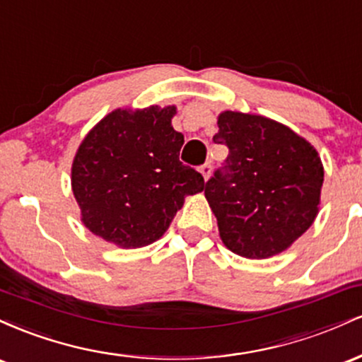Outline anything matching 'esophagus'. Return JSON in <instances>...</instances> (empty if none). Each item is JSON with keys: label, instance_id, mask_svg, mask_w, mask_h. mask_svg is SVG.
Instances as JSON below:
<instances>
[{"label": "esophagus", "instance_id": "1", "mask_svg": "<svg viewBox=\"0 0 362 362\" xmlns=\"http://www.w3.org/2000/svg\"><path fill=\"white\" fill-rule=\"evenodd\" d=\"M201 173H202V177H204V180H207V178H209V175H211V163H206L204 165H201Z\"/></svg>", "mask_w": 362, "mask_h": 362}]
</instances>
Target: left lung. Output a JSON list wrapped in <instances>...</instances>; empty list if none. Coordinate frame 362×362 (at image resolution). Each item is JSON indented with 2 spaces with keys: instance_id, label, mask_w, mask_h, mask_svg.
Masks as SVG:
<instances>
[{
  "instance_id": "left-lung-1",
  "label": "left lung",
  "mask_w": 362,
  "mask_h": 362,
  "mask_svg": "<svg viewBox=\"0 0 362 362\" xmlns=\"http://www.w3.org/2000/svg\"><path fill=\"white\" fill-rule=\"evenodd\" d=\"M213 141L230 153L204 194L231 252L267 259L313 224L323 185L317 149L289 127L262 115L226 110Z\"/></svg>"
}]
</instances>
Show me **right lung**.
I'll use <instances>...</instances> for the list:
<instances>
[{
    "instance_id": "1",
    "label": "right lung",
    "mask_w": 362,
    "mask_h": 362,
    "mask_svg": "<svg viewBox=\"0 0 362 362\" xmlns=\"http://www.w3.org/2000/svg\"><path fill=\"white\" fill-rule=\"evenodd\" d=\"M173 115V105L117 109L83 139L71 187L91 233L122 248L144 247L168 230L185 195L204 189L201 173L178 160L184 134L172 127Z\"/></svg>"
}]
</instances>
